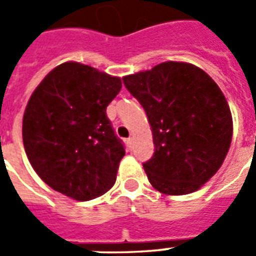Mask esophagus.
Instances as JSON below:
<instances>
[{
  "label": "esophagus",
  "mask_w": 256,
  "mask_h": 256,
  "mask_svg": "<svg viewBox=\"0 0 256 256\" xmlns=\"http://www.w3.org/2000/svg\"><path fill=\"white\" fill-rule=\"evenodd\" d=\"M126 142H128V148H132V146H133V138H128L126 140Z\"/></svg>",
  "instance_id": "1"
}]
</instances>
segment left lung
Segmentation results:
<instances>
[{"instance_id":"8db88e82","label":"left lung","mask_w":256,"mask_h":256,"mask_svg":"<svg viewBox=\"0 0 256 256\" xmlns=\"http://www.w3.org/2000/svg\"><path fill=\"white\" fill-rule=\"evenodd\" d=\"M123 84L150 120L155 152L144 168L164 194L198 190L218 172L229 150L233 123L218 84L196 66L166 62L128 75Z\"/></svg>"}]
</instances>
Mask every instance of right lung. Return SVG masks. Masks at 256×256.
Returning a JSON list of instances; mask_svg holds the SVG:
<instances>
[{
  "instance_id": "right-lung-1",
  "label": "right lung",
  "mask_w": 256,
  "mask_h": 256,
  "mask_svg": "<svg viewBox=\"0 0 256 256\" xmlns=\"http://www.w3.org/2000/svg\"><path fill=\"white\" fill-rule=\"evenodd\" d=\"M120 88L116 76L67 62L34 90L23 116V144L50 188L80 202L112 188L126 152L106 106Z\"/></svg>"
}]
</instances>
